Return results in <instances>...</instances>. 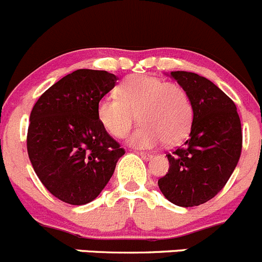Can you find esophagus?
<instances>
[{
    "label": "esophagus",
    "instance_id": "esophagus-1",
    "mask_svg": "<svg viewBox=\"0 0 262 262\" xmlns=\"http://www.w3.org/2000/svg\"><path fill=\"white\" fill-rule=\"evenodd\" d=\"M137 154H138V155L141 156L142 159H145V160H150V159L152 158V154H150V152H142V151H139V152H137Z\"/></svg>",
    "mask_w": 262,
    "mask_h": 262
}]
</instances>
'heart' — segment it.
I'll return each instance as SVG.
<instances>
[{
	"mask_svg": "<svg viewBox=\"0 0 262 262\" xmlns=\"http://www.w3.org/2000/svg\"><path fill=\"white\" fill-rule=\"evenodd\" d=\"M117 95H107L98 102L99 123L115 138L128 134L137 117L138 128L129 143L150 148L164 141L178 145L191 129L194 108L189 94L180 84L147 75H132L121 81Z\"/></svg>",
	"mask_w": 262,
	"mask_h": 262,
	"instance_id": "b5f03b06",
	"label": "heart"
}]
</instances>
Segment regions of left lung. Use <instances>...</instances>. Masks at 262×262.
Returning a JSON list of instances; mask_svg holds the SVG:
<instances>
[{"label":"left lung","instance_id":"8db88e82","mask_svg":"<svg viewBox=\"0 0 262 262\" xmlns=\"http://www.w3.org/2000/svg\"><path fill=\"white\" fill-rule=\"evenodd\" d=\"M191 99L190 137L168 154L169 169L159 178L160 191L180 207H195L216 196L235 169L242 152L236 106L219 86L198 73L170 72Z\"/></svg>","mask_w":262,"mask_h":262}]
</instances>
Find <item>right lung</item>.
Wrapping results in <instances>:
<instances>
[{"label": "right lung", "instance_id": "add662e5", "mask_svg": "<svg viewBox=\"0 0 262 262\" xmlns=\"http://www.w3.org/2000/svg\"><path fill=\"white\" fill-rule=\"evenodd\" d=\"M116 80L107 71L77 70L49 88L32 108L29 160L43 186L68 204L94 200L125 154L97 115L98 102Z\"/></svg>", "mask_w": 262, "mask_h": 262}]
</instances>
